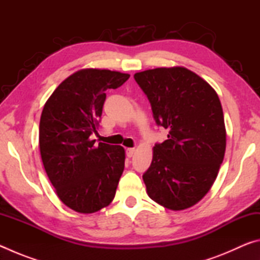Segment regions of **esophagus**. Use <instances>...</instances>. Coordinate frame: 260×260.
Returning a JSON list of instances; mask_svg holds the SVG:
<instances>
[{"mask_svg":"<svg viewBox=\"0 0 260 260\" xmlns=\"http://www.w3.org/2000/svg\"><path fill=\"white\" fill-rule=\"evenodd\" d=\"M135 153V149L134 148H128L126 150V155H127V157H133V155Z\"/></svg>","mask_w":260,"mask_h":260,"instance_id":"1","label":"esophagus"}]
</instances>
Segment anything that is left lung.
I'll return each instance as SVG.
<instances>
[{"mask_svg": "<svg viewBox=\"0 0 260 260\" xmlns=\"http://www.w3.org/2000/svg\"><path fill=\"white\" fill-rule=\"evenodd\" d=\"M167 140L153 147L143 174L149 197L166 209L190 208L208 193L226 150L221 103L208 82L186 68H158L134 74Z\"/></svg>", "mask_w": 260, "mask_h": 260, "instance_id": "1", "label": "left lung"}]
</instances>
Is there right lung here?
Wrapping results in <instances>:
<instances>
[{
	"mask_svg": "<svg viewBox=\"0 0 260 260\" xmlns=\"http://www.w3.org/2000/svg\"><path fill=\"white\" fill-rule=\"evenodd\" d=\"M129 74L85 69L65 79L42 110L39 146L43 166L57 196L77 212L94 213L111 203L124 172L125 150L100 142L99 121L108 89Z\"/></svg>",
	"mask_w": 260,
	"mask_h": 260,
	"instance_id": "obj_1",
	"label": "right lung"
}]
</instances>
